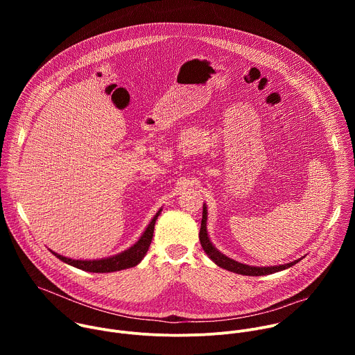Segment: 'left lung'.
Instances as JSON below:
<instances>
[{"label":"left lung","mask_w":355,"mask_h":355,"mask_svg":"<svg viewBox=\"0 0 355 355\" xmlns=\"http://www.w3.org/2000/svg\"><path fill=\"white\" fill-rule=\"evenodd\" d=\"M207 220H208V208L204 204V212H202V222H200V230H199V241L202 248L208 254V257L220 268H225L227 271L236 272V274H241V275H250V277H260V275H270L282 270H286L292 266H295L296 263L300 261L295 260L292 263L288 264H281V266H272V267H254V266H247L243 263H239L227 256H225L223 252H220L211 241L209 236H208V229H207Z\"/></svg>","instance_id":"1"}]
</instances>
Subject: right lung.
<instances>
[{
    "label": "right lung",
    "mask_w": 355,
    "mask_h": 355,
    "mask_svg": "<svg viewBox=\"0 0 355 355\" xmlns=\"http://www.w3.org/2000/svg\"><path fill=\"white\" fill-rule=\"evenodd\" d=\"M160 212H162V209L153 216V219H151V222L147 225L146 230L141 233V236L133 245H130L128 250H125L122 252H118V254H115V256L99 259V260H73L69 257H63L52 250L50 251H52L53 254L63 263L73 266L78 270L88 271V272H103L104 274V272H115V271L132 268V267L137 266L146 256V252L151 243V239H153L155 225H156V220H157Z\"/></svg>",
    "instance_id": "obj_1"
}]
</instances>
